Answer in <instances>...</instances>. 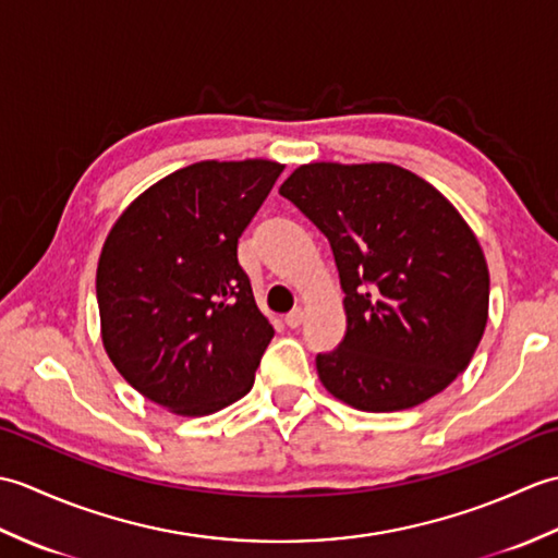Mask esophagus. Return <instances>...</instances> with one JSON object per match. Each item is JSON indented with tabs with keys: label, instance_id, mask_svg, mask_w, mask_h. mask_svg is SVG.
<instances>
[{
	"label": "esophagus",
	"instance_id": "esophagus-1",
	"mask_svg": "<svg viewBox=\"0 0 558 558\" xmlns=\"http://www.w3.org/2000/svg\"><path fill=\"white\" fill-rule=\"evenodd\" d=\"M302 322H304V312H302V310H294V312H290V314L286 316V326H288V328H300Z\"/></svg>",
	"mask_w": 558,
	"mask_h": 558
}]
</instances>
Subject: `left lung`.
<instances>
[{"label":"left lung","instance_id":"8db88e82","mask_svg":"<svg viewBox=\"0 0 558 558\" xmlns=\"http://www.w3.org/2000/svg\"><path fill=\"white\" fill-rule=\"evenodd\" d=\"M333 248L348 330L316 354L330 396L396 412L468 369L489 316V268L470 225L414 172L390 162H310L280 186Z\"/></svg>","mask_w":558,"mask_h":558}]
</instances>
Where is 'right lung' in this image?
Here are the masks:
<instances>
[{"label": "right lung", "instance_id": "obj_1", "mask_svg": "<svg viewBox=\"0 0 558 558\" xmlns=\"http://www.w3.org/2000/svg\"><path fill=\"white\" fill-rule=\"evenodd\" d=\"M286 165L204 160L146 189L98 260L102 345L141 396L204 417L246 396L272 338L236 242Z\"/></svg>", "mask_w": 558, "mask_h": 558}]
</instances>
